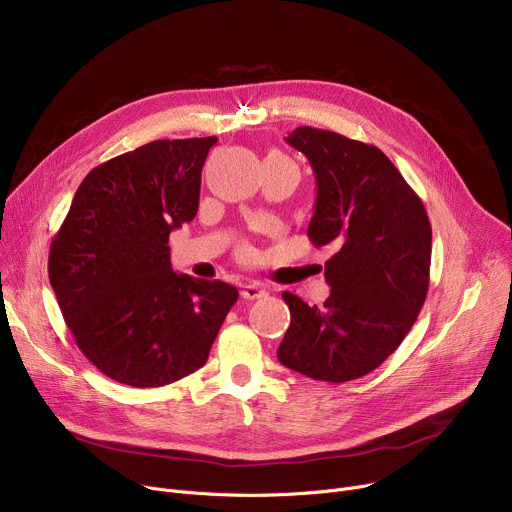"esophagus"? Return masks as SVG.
Instances as JSON below:
<instances>
[{
	"mask_svg": "<svg viewBox=\"0 0 512 512\" xmlns=\"http://www.w3.org/2000/svg\"><path fill=\"white\" fill-rule=\"evenodd\" d=\"M266 295V287L262 285V283H256V281H250V283H246L244 287H242V297L244 299H260V297H264Z\"/></svg>",
	"mask_w": 512,
	"mask_h": 512,
	"instance_id": "1",
	"label": "esophagus"
}]
</instances>
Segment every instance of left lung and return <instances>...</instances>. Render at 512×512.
<instances>
[{
	"instance_id": "1",
	"label": "left lung",
	"mask_w": 512,
	"mask_h": 512,
	"mask_svg": "<svg viewBox=\"0 0 512 512\" xmlns=\"http://www.w3.org/2000/svg\"><path fill=\"white\" fill-rule=\"evenodd\" d=\"M285 141L307 157L318 182L309 240L338 252L326 262L332 289L324 305L283 293L291 326L277 357L318 381L359 379L402 344L424 305L428 215L381 149L311 127Z\"/></svg>"
}]
</instances>
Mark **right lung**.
I'll return each mask as SVG.
<instances>
[{"label":"right lung","instance_id":"add662e5","mask_svg":"<svg viewBox=\"0 0 512 512\" xmlns=\"http://www.w3.org/2000/svg\"><path fill=\"white\" fill-rule=\"evenodd\" d=\"M217 137L116 155L77 188L49 252V281L86 359L110 379L162 387L201 369L238 289L176 274L172 229L199 211Z\"/></svg>","mask_w":512,"mask_h":512}]
</instances>
